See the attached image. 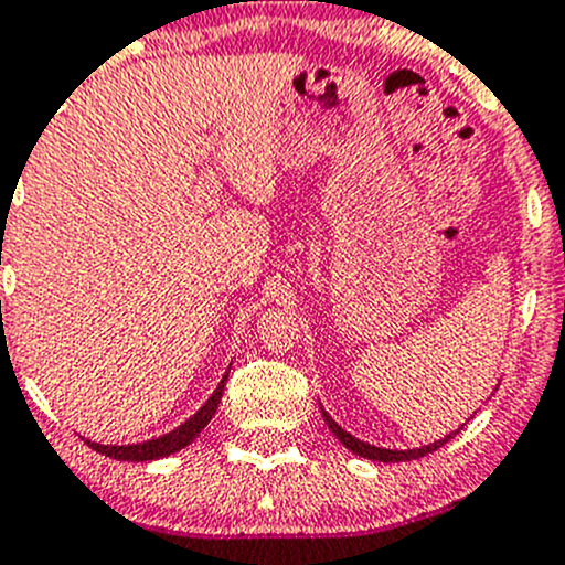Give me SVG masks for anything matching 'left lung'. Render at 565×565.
Masks as SVG:
<instances>
[{
	"mask_svg": "<svg viewBox=\"0 0 565 565\" xmlns=\"http://www.w3.org/2000/svg\"><path fill=\"white\" fill-rule=\"evenodd\" d=\"M322 414H324V423H328L330 430L335 433L338 441H341L343 447L349 449V452H354V455H360V457H367V460H379V462H403V460H417V457H425V455L436 452L438 447H444V444H447L449 438H452L455 433L460 430V427H457V430L452 433V436L441 438V441H433V444H427V447H419V449H382V447H371V444H365V441H360V438H354L352 433L343 430V427L338 425L335 419H332L328 412H322Z\"/></svg>",
	"mask_w": 565,
	"mask_h": 565,
	"instance_id": "1",
	"label": "left lung"
}]
</instances>
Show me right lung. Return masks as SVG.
Returning <instances> with one entry per match:
<instances>
[{
	"instance_id": "right-lung-1",
	"label": "right lung",
	"mask_w": 565,
	"mask_h": 565,
	"mask_svg": "<svg viewBox=\"0 0 565 565\" xmlns=\"http://www.w3.org/2000/svg\"><path fill=\"white\" fill-rule=\"evenodd\" d=\"M227 376L230 371L224 373L222 384H218L216 392H213L211 397L205 401V406L200 408L194 417H189L186 423L181 427H175V430L164 433V436L159 438H151V441H142V444H124V447H116V444H110V447H105V444H94V441H86L88 447L94 449V452L105 455V457H113V460H132V462H142V460H159V457H168L178 452V449L189 447V444L194 441V438L200 436V430L211 423V417L216 414L218 408V401H222V392H224V384H227Z\"/></svg>"
}]
</instances>
